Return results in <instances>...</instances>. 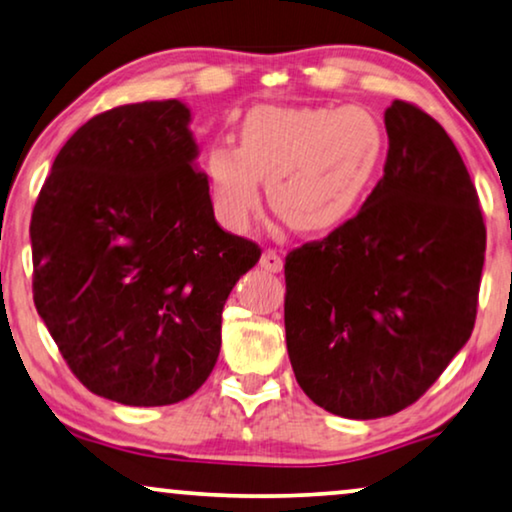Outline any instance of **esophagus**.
I'll return each mask as SVG.
<instances>
[{
	"label": "esophagus",
	"mask_w": 512,
	"mask_h": 512,
	"mask_svg": "<svg viewBox=\"0 0 512 512\" xmlns=\"http://www.w3.org/2000/svg\"><path fill=\"white\" fill-rule=\"evenodd\" d=\"M283 264H285L283 257H280V253H276L273 248L264 250L262 257H259V266H262V269H266V271H271V273L283 271Z\"/></svg>",
	"instance_id": "1"
}]
</instances>
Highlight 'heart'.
Here are the masks:
<instances>
[{
  "label": "heart",
  "instance_id": "obj_1",
  "mask_svg": "<svg viewBox=\"0 0 512 512\" xmlns=\"http://www.w3.org/2000/svg\"><path fill=\"white\" fill-rule=\"evenodd\" d=\"M387 155V132L362 106H257L241 122V146L215 143L206 174L220 220L248 229L259 181L271 211L301 234L345 225L369 197Z\"/></svg>",
  "mask_w": 512,
  "mask_h": 512
}]
</instances>
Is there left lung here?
<instances>
[{"label":"left lung","mask_w":512,"mask_h":512,"mask_svg":"<svg viewBox=\"0 0 512 512\" xmlns=\"http://www.w3.org/2000/svg\"><path fill=\"white\" fill-rule=\"evenodd\" d=\"M385 174L355 218L285 259V338L301 390L350 420L417 401L469 341L487 232L448 132L392 102Z\"/></svg>","instance_id":"1"}]
</instances>
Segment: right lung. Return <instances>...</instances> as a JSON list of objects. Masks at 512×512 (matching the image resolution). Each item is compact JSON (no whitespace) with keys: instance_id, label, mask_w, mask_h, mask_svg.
<instances>
[{"instance_id":"right-lung-1","label":"right lung","mask_w":512,"mask_h":512,"mask_svg":"<svg viewBox=\"0 0 512 512\" xmlns=\"http://www.w3.org/2000/svg\"><path fill=\"white\" fill-rule=\"evenodd\" d=\"M178 99L78 127L32 213L34 304L74 376L125 406H169L211 376L222 308L259 248L227 234Z\"/></svg>"}]
</instances>
